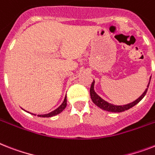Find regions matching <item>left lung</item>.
<instances>
[{
	"label": "left lung",
	"instance_id": "left-lung-1",
	"mask_svg": "<svg viewBox=\"0 0 155 155\" xmlns=\"http://www.w3.org/2000/svg\"><path fill=\"white\" fill-rule=\"evenodd\" d=\"M150 79H151V76L150 78V81L148 83V85H147V88H146V90L144 91V92L141 95L140 97H139L136 100H134V102H131L130 104H125V105H114L112 104H110L108 102L105 101L104 99H102L99 95L96 94V92L95 91V89H94V86H95V80H93L92 84H91V86L90 88V95H91V99L92 100V102L96 105V106L99 107V108H101L104 110H107V111H110V112H123V111H125V110L130 109V108L133 107L134 106H135L137 104H139V102L143 99V97L145 96L146 94H147V89L149 87L150 82Z\"/></svg>",
	"mask_w": 155,
	"mask_h": 155
}]
</instances>
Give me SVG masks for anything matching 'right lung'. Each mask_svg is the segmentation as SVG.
Instances as JSON below:
<instances>
[{
  "label": "right lung",
  "instance_id": "1",
  "mask_svg": "<svg viewBox=\"0 0 155 155\" xmlns=\"http://www.w3.org/2000/svg\"><path fill=\"white\" fill-rule=\"evenodd\" d=\"M66 106H67V96H65V98H64V102H63V103H62V104H61V105H60V106L59 107L56 108V110H52V111L48 113V114H37V116L43 117V118H49V117H52V116H54V115H56V114H60V113L62 112L63 110H64L65 109ZM23 110H24V109H23ZM25 111H27V110H25ZM27 112L28 113H30V112H28V111H27ZM30 114H34V115H36V114H33V113H30Z\"/></svg>",
  "mask_w": 155,
  "mask_h": 155
}]
</instances>
